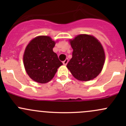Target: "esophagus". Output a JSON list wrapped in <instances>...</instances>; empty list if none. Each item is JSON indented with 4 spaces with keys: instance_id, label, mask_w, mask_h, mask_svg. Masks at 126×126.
<instances>
[{
    "instance_id": "1",
    "label": "esophagus",
    "mask_w": 126,
    "mask_h": 126,
    "mask_svg": "<svg viewBox=\"0 0 126 126\" xmlns=\"http://www.w3.org/2000/svg\"><path fill=\"white\" fill-rule=\"evenodd\" d=\"M68 63V58H66V59L64 61H63V64H64V65H66L67 63Z\"/></svg>"
}]
</instances>
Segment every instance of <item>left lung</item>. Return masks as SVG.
I'll use <instances>...</instances> for the list:
<instances>
[{
  "label": "left lung",
  "mask_w": 126,
  "mask_h": 126,
  "mask_svg": "<svg viewBox=\"0 0 126 126\" xmlns=\"http://www.w3.org/2000/svg\"><path fill=\"white\" fill-rule=\"evenodd\" d=\"M73 49L72 57L67 68L79 80L89 81L102 71L105 53L102 44L94 36L82 34L69 40Z\"/></svg>",
  "instance_id": "left-lung-1"
}]
</instances>
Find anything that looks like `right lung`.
I'll list each match as a JSON object with an SVG mask.
<instances>
[{
	"label": "right lung",
	"instance_id": "obj_1",
	"mask_svg": "<svg viewBox=\"0 0 126 126\" xmlns=\"http://www.w3.org/2000/svg\"><path fill=\"white\" fill-rule=\"evenodd\" d=\"M55 44V42L49 36H39L27 46L23 56L24 64L33 80L40 83L49 82L63 64L53 51Z\"/></svg>",
	"mask_w": 126,
	"mask_h": 126
}]
</instances>
